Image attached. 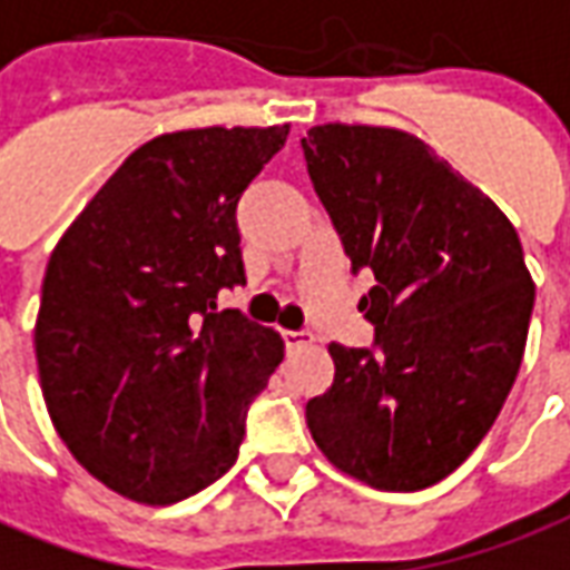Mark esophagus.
I'll use <instances>...</instances> for the list:
<instances>
[{"label":"esophagus","instance_id":"1","mask_svg":"<svg viewBox=\"0 0 570 570\" xmlns=\"http://www.w3.org/2000/svg\"><path fill=\"white\" fill-rule=\"evenodd\" d=\"M284 342L286 348L293 352V348H302V345H312V333H305V330H284Z\"/></svg>","mask_w":570,"mask_h":570}]
</instances>
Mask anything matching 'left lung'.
Segmentation results:
<instances>
[{
	"label": "left lung",
	"instance_id": "left-lung-1",
	"mask_svg": "<svg viewBox=\"0 0 570 570\" xmlns=\"http://www.w3.org/2000/svg\"><path fill=\"white\" fill-rule=\"evenodd\" d=\"M376 348L330 342L333 385L305 420L330 463L376 491H423L481 444L521 367L534 281L500 206L416 135L324 122L302 138Z\"/></svg>",
	"mask_w": 570,
	"mask_h": 570
}]
</instances>
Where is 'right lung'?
Masks as SVG:
<instances>
[{"label": "right lung", "instance_id": "add662e5", "mask_svg": "<svg viewBox=\"0 0 570 570\" xmlns=\"http://www.w3.org/2000/svg\"><path fill=\"white\" fill-rule=\"evenodd\" d=\"M284 126H209L126 157L51 249L36 314L46 407L77 463L119 497L169 507L225 475L284 340L237 308V200Z\"/></svg>", "mask_w": 570, "mask_h": 570}]
</instances>
